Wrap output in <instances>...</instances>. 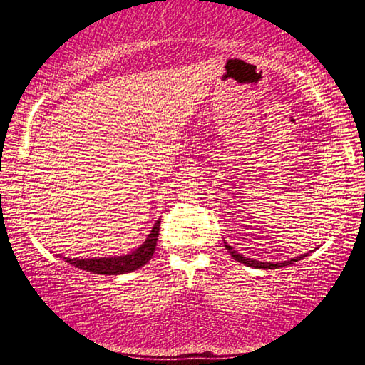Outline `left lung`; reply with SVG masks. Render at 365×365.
<instances>
[{
    "instance_id": "left-lung-1",
    "label": "left lung",
    "mask_w": 365,
    "mask_h": 365,
    "mask_svg": "<svg viewBox=\"0 0 365 365\" xmlns=\"http://www.w3.org/2000/svg\"><path fill=\"white\" fill-rule=\"evenodd\" d=\"M225 248L228 250V252H230L235 261H238V262H242L245 265H248V267H256V269H279V267H285V265L298 262V261H301L302 257L307 256V255H301V256L294 257V259H289V261H285V262H261V261H256V259H250V257H245L242 255H238V252L235 251L232 246H228L227 243H225Z\"/></svg>"
}]
</instances>
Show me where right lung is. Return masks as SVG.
I'll use <instances>...</instances> for the list:
<instances>
[{
  "label": "right lung",
  "instance_id": "1",
  "mask_svg": "<svg viewBox=\"0 0 365 365\" xmlns=\"http://www.w3.org/2000/svg\"><path fill=\"white\" fill-rule=\"evenodd\" d=\"M160 219L154 224L153 230L148 235V238L143 242V245L132 251L130 255L119 256V257H101V259H69L66 257V262H69L76 267L93 272L98 275H119L125 274V272H133L140 269L141 265H145L154 255L158 245V235H159Z\"/></svg>",
  "mask_w": 365,
  "mask_h": 365
}]
</instances>
